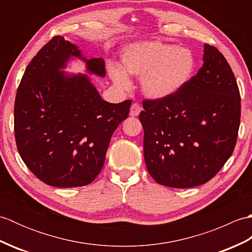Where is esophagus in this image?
Masks as SVG:
<instances>
[{
	"label": "esophagus",
	"mask_w": 252,
	"mask_h": 252,
	"mask_svg": "<svg viewBox=\"0 0 252 252\" xmlns=\"http://www.w3.org/2000/svg\"><path fill=\"white\" fill-rule=\"evenodd\" d=\"M141 110H142V107H141L140 104H138V103L132 104L131 109H130V116L131 117H136V116L140 115Z\"/></svg>",
	"instance_id": "esophagus-1"
}]
</instances>
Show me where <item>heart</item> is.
I'll return each instance as SVG.
<instances>
[{"label": "heart", "instance_id": "1", "mask_svg": "<svg viewBox=\"0 0 252 252\" xmlns=\"http://www.w3.org/2000/svg\"><path fill=\"white\" fill-rule=\"evenodd\" d=\"M122 68L111 66L109 74L117 87L127 90L131 81L126 72L141 78L147 97L164 99L179 92L195 70L191 53L161 41H146L127 45L121 54Z\"/></svg>", "mask_w": 252, "mask_h": 252}]
</instances>
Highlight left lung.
Masks as SVG:
<instances>
[{
  "instance_id": "1",
  "label": "left lung",
  "mask_w": 252,
  "mask_h": 252,
  "mask_svg": "<svg viewBox=\"0 0 252 252\" xmlns=\"http://www.w3.org/2000/svg\"><path fill=\"white\" fill-rule=\"evenodd\" d=\"M144 158L157 183L189 189L207 183L232 156L240 125V94L217 47L205 44L203 65L182 90L143 100Z\"/></svg>"
}]
</instances>
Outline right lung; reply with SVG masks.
<instances>
[{
	"label": "right lung",
	"mask_w": 252,
	"mask_h": 252,
	"mask_svg": "<svg viewBox=\"0 0 252 252\" xmlns=\"http://www.w3.org/2000/svg\"><path fill=\"white\" fill-rule=\"evenodd\" d=\"M71 56L90 73L105 77L103 58H87L61 35L50 40L27 66L14 106L18 153L37 179L55 187H79L103 168L111 135L126 119L132 100L101 99L87 74L61 69Z\"/></svg>",
	"instance_id": "right-lung-1"
}]
</instances>
